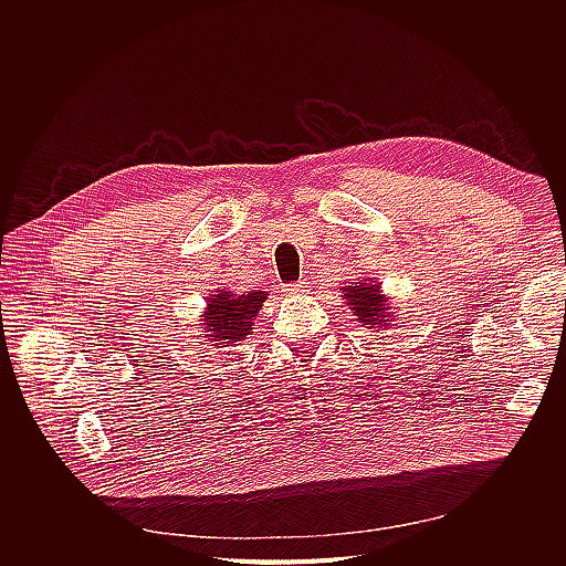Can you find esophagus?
<instances>
[{"label": "esophagus", "mask_w": 566, "mask_h": 566, "mask_svg": "<svg viewBox=\"0 0 566 566\" xmlns=\"http://www.w3.org/2000/svg\"><path fill=\"white\" fill-rule=\"evenodd\" d=\"M311 286H308V282H304V280H300V282H293V284H286V289H284V293L286 295H302V293H306Z\"/></svg>", "instance_id": "esophagus-1"}]
</instances>
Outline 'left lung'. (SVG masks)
Here are the masks:
<instances>
[{"label":"left lung","instance_id":"1","mask_svg":"<svg viewBox=\"0 0 566 566\" xmlns=\"http://www.w3.org/2000/svg\"><path fill=\"white\" fill-rule=\"evenodd\" d=\"M346 304L357 315L361 326L366 328H381L390 322V304L388 297L381 295V284H375L373 280L353 282V286L342 289Z\"/></svg>","mask_w":566,"mask_h":566}]
</instances>
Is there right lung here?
<instances>
[{"instance_id":"add662e5","label":"right lung","mask_w":566,"mask_h":566,"mask_svg":"<svg viewBox=\"0 0 566 566\" xmlns=\"http://www.w3.org/2000/svg\"><path fill=\"white\" fill-rule=\"evenodd\" d=\"M205 311V331L207 337L213 339V346H233L235 342L247 339L253 331V319L260 313L262 304L266 302V291H249L244 295H235L231 291L218 289L207 300Z\"/></svg>"}]
</instances>
